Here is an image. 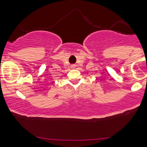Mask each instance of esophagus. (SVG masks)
Listing matches in <instances>:
<instances>
[{
    "label": "esophagus",
    "mask_w": 147,
    "mask_h": 147,
    "mask_svg": "<svg viewBox=\"0 0 147 147\" xmlns=\"http://www.w3.org/2000/svg\"><path fill=\"white\" fill-rule=\"evenodd\" d=\"M75 67H76V65H71V68H72V69H75Z\"/></svg>",
    "instance_id": "obj_1"
}]
</instances>
